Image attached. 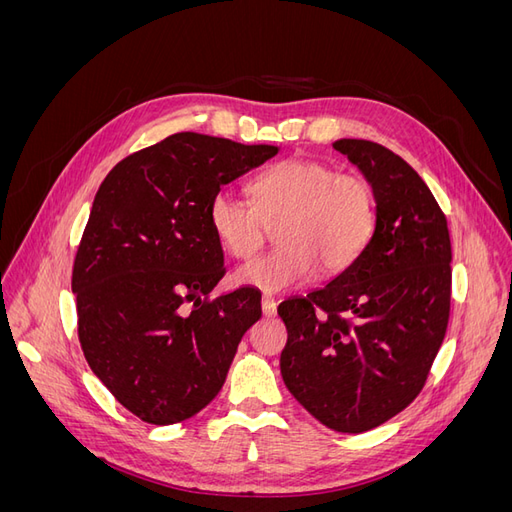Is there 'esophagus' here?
<instances>
[{"mask_svg": "<svg viewBox=\"0 0 512 512\" xmlns=\"http://www.w3.org/2000/svg\"><path fill=\"white\" fill-rule=\"evenodd\" d=\"M260 305H262V314H265V316H275V312H277V303H275V299H273V297H269V294H265V297H262Z\"/></svg>", "mask_w": 512, "mask_h": 512, "instance_id": "obj_1", "label": "esophagus"}]
</instances>
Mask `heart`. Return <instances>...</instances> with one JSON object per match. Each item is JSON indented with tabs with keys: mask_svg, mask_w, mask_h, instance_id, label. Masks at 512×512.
Here are the masks:
<instances>
[{
	"mask_svg": "<svg viewBox=\"0 0 512 512\" xmlns=\"http://www.w3.org/2000/svg\"><path fill=\"white\" fill-rule=\"evenodd\" d=\"M254 207L222 188L207 207V222L222 250L254 256L275 226L273 252L235 271V282L262 292H282L316 271L333 277L352 267L374 235L376 196L367 179L335 173L318 160L290 158L258 173L250 183Z\"/></svg>",
	"mask_w": 512,
	"mask_h": 512,
	"instance_id": "1",
	"label": "heart"
}]
</instances>
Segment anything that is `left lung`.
I'll list each match as a JSON object with an SVG mask.
<instances>
[{
  "label": "left lung",
  "mask_w": 512,
  "mask_h": 512,
  "mask_svg": "<svg viewBox=\"0 0 512 512\" xmlns=\"http://www.w3.org/2000/svg\"><path fill=\"white\" fill-rule=\"evenodd\" d=\"M333 149L376 196V228L352 267L277 307L284 384L322 425L369 431L421 393L451 312V237L436 198L391 149L339 138Z\"/></svg>",
  "instance_id": "left-lung-1"
}]
</instances>
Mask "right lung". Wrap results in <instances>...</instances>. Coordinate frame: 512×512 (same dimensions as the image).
Instances as JSON below:
<instances>
[{
    "label": "right lung",
    "instance_id": "add662e5",
    "mask_svg": "<svg viewBox=\"0 0 512 512\" xmlns=\"http://www.w3.org/2000/svg\"><path fill=\"white\" fill-rule=\"evenodd\" d=\"M277 151L179 132L123 158L100 185L72 269L79 342L91 371L145 423L203 410L262 314L250 286L207 299L226 273L207 207Z\"/></svg>",
    "mask_w": 512,
    "mask_h": 512
}]
</instances>
